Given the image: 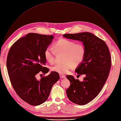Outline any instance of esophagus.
Here are the masks:
<instances>
[{
    "label": "esophagus",
    "mask_w": 121,
    "mask_h": 121,
    "mask_svg": "<svg viewBox=\"0 0 121 121\" xmlns=\"http://www.w3.org/2000/svg\"><path fill=\"white\" fill-rule=\"evenodd\" d=\"M60 78H65V76L64 75H62V74H60Z\"/></svg>",
    "instance_id": "esophagus-1"
}]
</instances>
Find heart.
Masks as SVG:
<instances>
[{
  "mask_svg": "<svg viewBox=\"0 0 121 121\" xmlns=\"http://www.w3.org/2000/svg\"><path fill=\"white\" fill-rule=\"evenodd\" d=\"M55 52L64 54L62 63L54 65L51 69L52 71L59 74H65L73 68L77 67L83 61L85 48L82 43H75L73 40L61 39L54 44ZM55 52L51 47H47L44 52L45 60L50 63H52L54 60Z\"/></svg>",
  "mask_w": 121,
  "mask_h": 121,
  "instance_id": "obj_1",
  "label": "heart"
}]
</instances>
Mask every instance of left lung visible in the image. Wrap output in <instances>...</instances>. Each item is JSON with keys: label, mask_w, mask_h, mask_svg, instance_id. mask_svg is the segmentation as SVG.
<instances>
[{"label": "left lung", "mask_w": 121, "mask_h": 121, "mask_svg": "<svg viewBox=\"0 0 121 121\" xmlns=\"http://www.w3.org/2000/svg\"><path fill=\"white\" fill-rule=\"evenodd\" d=\"M63 36L81 41L85 48L84 58L75 69L78 75L85 77L80 82L73 76L68 75L70 85L66 90L71 102L83 105L93 100L102 89L111 68V54L104 41L91 33L66 34Z\"/></svg>", "instance_id": "1"}]
</instances>
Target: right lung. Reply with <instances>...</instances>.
<instances>
[{
	"mask_svg": "<svg viewBox=\"0 0 121 121\" xmlns=\"http://www.w3.org/2000/svg\"><path fill=\"white\" fill-rule=\"evenodd\" d=\"M53 38L52 35L31 33L13 43L8 54L7 68L11 84L22 99L33 106L47 100L52 86L60 78L58 73L52 71L37 79L39 73L49 71L44 67L46 63L44 52Z\"/></svg>",
	"mask_w": 121,
	"mask_h": 121,
	"instance_id": "add662e5",
	"label": "right lung"
}]
</instances>
